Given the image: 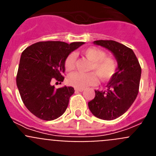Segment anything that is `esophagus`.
Here are the masks:
<instances>
[{
    "mask_svg": "<svg viewBox=\"0 0 156 156\" xmlns=\"http://www.w3.org/2000/svg\"><path fill=\"white\" fill-rule=\"evenodd\" d=\"M75 90L76 91H79V92H82L83 90V88H75Z\"/></svg>",
    "mask_w": 156,
    "mask_h": 156,
    "instance_id": "1",
    "label": "esophagus"
}]
</instances>
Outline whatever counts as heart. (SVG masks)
Returning a JSON list of instances; mask_svg holds the SVG:
<instances>
[{"label": "heart", "mask_w": 156, "mask_h": 156, "mask_svg": "<svg viewBox=\"0 0 156 156\" xmlns=\"http://www.w3.org/2000/svg\"><path fill=\"white\" fill-rule=\"evenodd\" d=\"M85 57L91 63L87 73L76 72L70 74L67 78L69 84L76 88H86L97 82V76L101 80L109 79L115 73L117 69V62L113 58L106 56L105 51L96 47L87 48L83 51ZM75 53H70L67 55L64 62V66L67 71L73 70L76 66Z\"/></svg>", "instance_id": "1"}]
</instances>
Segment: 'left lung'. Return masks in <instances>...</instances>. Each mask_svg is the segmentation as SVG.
I'll return each mask as SVG.
<instances>
[{
  "mask_svg": "<svg viewBox=\"0 0 156 156\" xmlns=\"http://www.w3.org/2000/svg\"><path fill=\"white\" fill-rule=\"evenodd\" d=\"M94 43L113 53L118 68L106 86L107 90H94L95 97L88 107L94 116L112 120L124 114L137 98L141 68L133 50L120 43L111 40Z\"/></svg>",
  "mask_w": 156,
  "mask_h": 156,
  "instance_id": "8db88e82",
  "label": "left lung"
}]
</instances>
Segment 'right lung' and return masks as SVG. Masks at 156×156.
Masks as SVG:
<instances>
[{
	"mask_svg": "<svg viewBox=\"0 0 156 156\" xmlns=\"http://www.w3.org/2000/svg\"><path fill=\"white\" fill-rule=\"evenodd\" d=\"M83 44L41 41L23 51L16 84L25 106L37 118L54 120L66 112L74 88L64 86L55 89L51 83L64 80L65 59Z\"/></svg>",
	"mask_w": 156,
	"mask_h": 156,
	"instance_id": "obj_1",
	"label": "right lung"
}]
</instances>
